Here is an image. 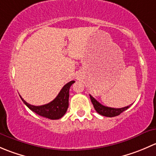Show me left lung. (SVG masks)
I'll list each match as a JSON object with an SVG mask.
<instances>
[{"label": "left lung", "instance_id": "8db88e82", "mask_svg": "<svg viewBox=\"0 0 156 156\" xmlns=\"http://www.w3.org/2000/svg\"><path fill=\"white\" fill-rule=\"evenodd\" d=\"M90 98L91 102H92L93 105H94V107L95 108L96 111L99 113L100 115L103 116H106V117H115V116L119 115L122 112H123L124 111L127 109L130 106H125L123 108H111L108 107V106H105L103 105H102L101 103H99L96 99H94V97L91 95H90Z\"/></svg>", "mask_w": 156, "mask_h": 156}]
</instances>
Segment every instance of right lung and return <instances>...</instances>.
Masks as SVG:
<instances>
[{
  "label": "right lung",
  "mask_w": 156,
  "mask_h": 156,
  "mask_svg": "<svg viewBox=\"0 0 156 156\" xmlns=\"http://www.w3.org/2000/svg\"><path fill=\"white\" fill-rule=\"evenodd\" d=\"M75 83V81H69L66 84L63 86L57 97L48 104L42 105V106H33L26 103L23 98L21 99L23 103L29 107L31 111L35 112L36 114L44 118H48L52 120L59 119L66 114L67 108L69 107V88L72 84Z\"/></svg>",
  "instance_id": "obj_1"
}]
</instances>
